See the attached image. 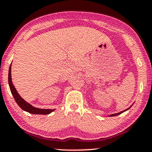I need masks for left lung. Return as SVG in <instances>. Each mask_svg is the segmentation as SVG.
I'll use <instances>...</instances> for the list:
<instances>
[{"mask_svg":"<svg viewBox=\"0 0 152 152\" xmlns=\"http://www.w3.org/2000/svg\"><path fill=\"white\" fill-rule=\"evenodd\" d=\"M130 108H128V109H126V110H125V111H127L128 109H129ZM125 111H121V112H119V113H118V114H112V115H111V116H117V115H119V114H122L123 112H124Z\"/></svg>","mask_w":152,"mask_h":152,"instance_id":"1","label":"left lung"}]
</instances>
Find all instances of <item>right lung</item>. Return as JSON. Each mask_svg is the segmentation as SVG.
Here are the masks:
<instances>
[{
    "instance_id": "add662e5",
    "label": "right lung",
    "mask_w": 152,
    "mask_h": 152,
    "mask_svg": "<svg viewBox=\"0 0 152 152\" xmlns=\"http://www.w3.org/2000/svg\"><path fill=\"white\" fill-rule=\"evenodd\" d=\"M8 83L10 89L11 93H12L13 97H14L15 102L17 104L20 106L21 109H22L24 111H27L28 113L33 114H49L51 112H53L54 109H38L34 107L33 106L26 102L24 99H23L22 97L19 95L17 91L15 89V88L13 86L12 83V78H11V65L9 68V73H8Z\"/></svg>"
}]
</instances>
